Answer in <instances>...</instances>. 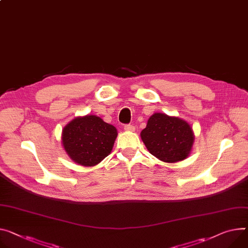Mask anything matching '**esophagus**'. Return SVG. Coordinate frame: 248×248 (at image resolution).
Here are the masks:
<instances>
[{
	"mask_svg": "<svg viewBox=\"0 0 248 248\" xmlns=\"http://www.w3.org/2000/svg\"><path fill=\"white\" fill-rule=\"evenodd\" d=\"M124 129L126 131H129V132H134L135 131V127L133 125H125L124 126Z\"/></svg>",
	"mask_w": 248,
	"mask_h": 248,
	"instance_id": "1",
	"label": "esophagus"
}]
</instances>
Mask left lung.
<instances>
[{
    "label": "left lung",
    "mask_w": 248,
    "mask_h": 248,
    "mask_svg": "<svg viewBox=\"0 0 248 248\" xmlns=\"http://www.w3.org/2000/svg\"><path fill=\"white\" fill-rule=\"evenodd\" d=\"M140 135L150 153L165 163L186 159L195 142V133L188 122L165 113L150 116Z\"/></svg>",
    "instance_id": "obj_1"
}]
</instances>
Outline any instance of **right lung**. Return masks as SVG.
<instances>
[{"label":"right lung","mask_w":248,"mask_h":248,"mask_svg":"<svg viewBox=\"0 0 248 248\" xmlns=\"http://www.w3.org/2000/svg\"><path fill=\"white\" fill-rule=\"evenodd\" d=\"M117 129L96 115L78 116L62 129V144L72 162L93 167L105 159L117 138Z\"/></svg>","instance_id":"right-lung-1"}]
</instances>
